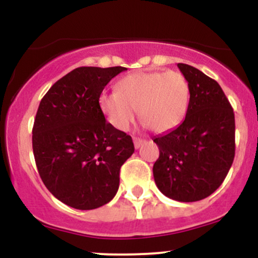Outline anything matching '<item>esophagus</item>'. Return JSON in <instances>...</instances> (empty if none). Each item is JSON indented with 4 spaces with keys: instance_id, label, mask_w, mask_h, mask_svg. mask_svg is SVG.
I'll return each instance as SVG.
<instances>
[{
    "instance_id": "obj_1",
    "label": "esophagus",
    "mask_w": 258,
    "mask_h": 258,
    "mask_svg": "<svg viewBox=\"0 0 258 258\" xmlns=\"http://www.w3.org/2000/svg\"><path fill=\"white\" fill-rule=\"evenodd\" d=\"M133 143H135L136 149H138V148H141L144 143H146V141H144V139H142V138L135 137V138H133Z\"/></svg>"
}]
</instances>
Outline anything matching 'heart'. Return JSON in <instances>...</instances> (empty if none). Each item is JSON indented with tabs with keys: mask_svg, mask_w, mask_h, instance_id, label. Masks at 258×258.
<instances>
[{
	"mask_svg": "<svg viewBox=\"0 0 258 258\" xmlns=\"http://www.w3.org/2000/svg\"><path fill=\"white\" fill-rule=\"evenodd\" d=\"M189 99L188 81L179 72H137L123 76L116 91L102 92L98 104L109 123L119 131L128 128L138 110L144 125L164 133L182 122Z\"/></svg>",
	"mask_w": 258,
	"mask_h": 258,
	"instance_id": "b5f03b06",
	"label": "heart"
}]
</instances>
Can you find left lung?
<instances>
[{
    "label": "left lung",
    "instance_id": "8db88e82",
    "mask_svg": "<svg viewBox=\"0 0 258 258\" xmlns=\"http://www.w3.org/2000/svg\"><path fill=\"white\" fill-rule=\"evenodd\" d=\"M190 90L185 119L154 138L160 155L153 167L159 190L193 203L223 183L235 155V119L221 86L191 65L177 64Z\"/></svg>",
    "mask_w": 258,
    "mask_h": 258
}]
</instances>
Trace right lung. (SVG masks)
Masks as SVG:
<instances>
[{"label": "right lung", "mask_w": 258, "mask_h": 258, "mask_svg": "<svg viewBox=\"0 0 258 258\" xmlns=\"http://www.w3.org/2000/svg\"><path fill=\"white\" fill-rule=\"evenodd\" d=\"M126 68L81 67L58 80L38 105L32 150L41 179L65 205L93 210L117 193L131 136L106 122L99 94Z\"/></svg>", "instance_id": "add662e5"}]
</instances>
